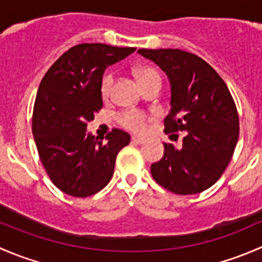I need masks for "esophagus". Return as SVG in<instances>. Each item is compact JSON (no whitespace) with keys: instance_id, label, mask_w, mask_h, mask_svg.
I'll return each mask as SVG.
<instances>
[{"instance_id":"obj_1","label":"esophagus","mask_w":262,"mask_h":262,"mask_svg":"<svg viewBox=\"0 0 262 262\" xmlns=\"http://www.w3.org/2000/svg\"><path fill=\"white\" fill-rule=\"evenodd\" d=\"M146 142H147L146 139L139 138V137H136V136L132 137V143H134V144H144Z\"/></svg>"}]
</instances>
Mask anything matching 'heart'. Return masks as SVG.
Masks as SVG:
<instances>
[{
    "instance_id": "heart-1",
    "label": "heart",
    "mask_w": 262,
    "mask_h": 262,
    "mask_svg": "<svg viewBox=\"0 0 262 262\" xmlns=\"http://www.w3.org/2000/svg\"><path fill=\"white\" fill-rule=\"evenodd\" d=\"M137 76H138L139 81L142 84L148 83V82L158 81L161 82V76L155 68L150 67H143L137 70ZM113 83H114V73L107 72L105 73L104 77L101 80V84H100V91L104 97H107L112 90ZM152 120L149 115L146 113L139 112V110H126V112L120 113L118 116V121L121 126H124L128 130L134 132V133L142 134L147 130L148 123Z\"/></svg>"
}]
</instances>
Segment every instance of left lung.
<instances>
[{"mask_svg":"<svg viewBox=\"0 0 262 262\" xmlns=\"http://www.w3.org/2000/svg\"><path fill=\"white\" fill-rule=\"evenodd\" d=\"M165 71L171 83L167 134L185 132L182 146L163 143L165 155L152 163L153 179L171 192L191 195L209 189L232 160L239 134L236 104L210 64L180 49H139Z\"/></svg>","mask_w":262,"mask_h":262,"instance_id":"8db88e82","label":"left lung"}]
</instances>
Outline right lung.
<instances>
[{
    "label": "right lung",
    "mask_w": 262,
    "mask_h": 262,
    "mask_svg": "<svg viewBox=\"0 0 262 262\" xmlns=\"http://www.w3.org/2000/svg\"><path fill=\"white\" fill-rule=\"evenodd\" d=\"M136 48L83 43L63 53L40 82L33 112V136L47 175L66 194L86 198L104 189L116 156L130 136L114 128L99 139L87 123L102 109V75Z\"/></svg>",
    "instance_id": "add662e5"
}]
</instances>
